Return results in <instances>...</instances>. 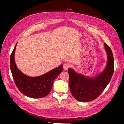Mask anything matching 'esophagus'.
Masks as SVG:
<instances>
[{
    "instance_id": "1",
    "label": "esophagus",
    "mask_w": 124,
    "mask_h": 124,
    "mask_svg": "<svg viewBox=\"0 0 124 124\" xmlns=\"http://www.w3.org/2000/svg\"><path fill=\"white\" fill-rule=\"evenodd\" d=\"M70 67V65L68 63H66L63 64V68L65 70H67Z\"/></svg>"
}]
</instances>
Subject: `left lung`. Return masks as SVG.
Masks as SVG:
<instances>
[{
	"label": "left lung",
	"instance_id": "obj_1",
	"mask_svg": "<svg viewBox=\"0 0 124 124\" xmlns=\"http://www.w3.org/2000/svg\"><path fill=\"white\" fill-rule=\"evenodd\" d=\"M108 55L107 66L103 71L94 78H88L68 69L69 86L73 96L82 102L92 101L98 98L110 82L114 72V58L110 47L104 43Z\"/></svg>",
	"mask_w": 124,
	"mask_h": 124
}]
</instances>
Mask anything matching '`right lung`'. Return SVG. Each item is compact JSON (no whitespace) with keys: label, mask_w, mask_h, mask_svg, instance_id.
<instances>
[{"label":"right lung","mask_w":124,"mask_h":124,"mask_svg":"<svg viewBox=\"0 0 124 124\" xmlns=\"http://www.w3.org/2000/svg\"><path fill=\"white\" fill-rule=\"evenodd\" d=\"M16 44L10 60L12 74L16 87L21 93L28 97L41 98L46 97L50 92L54 81L62 72L63 65L37 77H28L23 74L16 65L14 55Z\"/></svg>","instance_id":"obj_1"}]
</instances>
